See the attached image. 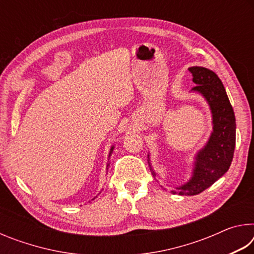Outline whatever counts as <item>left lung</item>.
Here are the masks:
<instances>
[{
    "label": "left lung",
    "mask_w": 254,
    "mask_h": 254,
    "mask_svg": "<svg viewBox=\"0 0 254 254\" xmlns=\"http://www.w3.org/2000/svg\"><path fill=\"white\" fill-rule=\"evenodd\" d=\"M188 70L196 84L192 91L205 97L212 111L213 132L208 142L197 153L192 177L177 188L179 195H197L212 186L229 170L235 148V115L221 79L204 67L195 66ZM149 166L156 176L150 162ZM171 192L176 194L175 190Z\"/></svg>",
    "instance_id": "left-lung-1"
}]
</instances>
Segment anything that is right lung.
Returning a JSON list of instances; mask_svg holds the SVG:
<instances>
[{
  "mask_svg": "<svg viewBox=\"0 0 254 254\" xmlns=\"http://www.w3.org/2000/svg\"><path fill=\"white\" fill-rule=\"evenodd\" d=\"M113 148H114V147H112V148H111V151H110V154H109V157L111 156V153H112V151H113ZM109 167H110V161H109V162H107V165H106V168H109Z\"/></svg>",
  "mask_w": 254,
  "mask_h": 254,
  "instance_id": "obj_1",
  "label": "right lung"
}]
</instances>
